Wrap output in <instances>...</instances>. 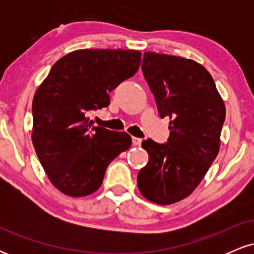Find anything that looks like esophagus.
I'll return each mask as SVG.
<instances>
[{"label":"esophagus","mask_w":254,"mask_h":254,"mask_svg":"<svg viewBox=\"0 0 254 254\" xmlns=\"http://www.w3.org/2000/svg\"><path fill=\"white\" fill-rule=\"evenodd\" d=\"M142 139L138 138V137H132V144L133 145H141Z\"/></svg>","instance_id":"34e87169"}]
</instances>
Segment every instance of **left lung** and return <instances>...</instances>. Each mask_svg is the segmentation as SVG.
Here are the masks:
<instances>
[{
  "instance_id": "obj_1",
  "label": "left lung",
  "mask_w": 254,
  "mask_h": 254,
  "mask_svg": "<svg viewBox=\"0 0 254 254\" xmlns=\"http://www.w3.org/2000/svg\"><path fill=\"white\" fill-rule=\"evenodd\" d=\"M142 70L160 117L171 119V131L166 144L142 142L149 161L137 185L148 200L170 205L190 196L216 159L226 106L211 75L196 61L144 52Z\"/></svg>"
}]
</instances>
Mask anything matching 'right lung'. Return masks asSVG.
<instances>
[{"instance_id": "1", "label": "right lung", "mask_w": 254, "mask_h": 254, "mask_svg": "<svg viewBox=\"0 0 254 254\" xmlns=\"http://www.w3.org/2000/svg\"><path fill=\"white\" fill-rule=\"evenodd\" d=\"M136 50L82 49L57 61L36 90L32 143L49 180L69 197L88 196L107 166L127 150V132L93 127L89 111L110 105V93L141 65Z\"/></svg>"}]
</instances>
